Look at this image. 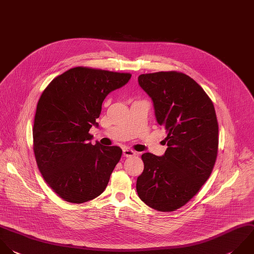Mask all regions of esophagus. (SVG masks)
<instances>
[{"label": "esophagus", "instance_id": "obj_1", "mask_svg": "<svg viewBox=\"0 0 254 254\" xmlns=\"http://www.w3.org/2000/svg\"><path fill=\"white\" fill-rule=\"evenodd\" d=\"M123 155H124V157H132V156L136 155V152L130 148H124Z\"/></svg>", "mask_w": 254, "mask_h": 254}]
</instances>
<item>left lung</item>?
Instances as JSON below:
<instances>
[{
	"label": "left lung",
	"instance_id": "1",
	"mask_svg": "<svg viewBox=\"0 0 254 254\" xmlns=\"http://www.w3.org/2000/svg\"><path fill=\"white\" fill-rule=\"evenodd\" d=\"M138 81L153 100L168 148L162 157L142 155L144 171L136 190L150 207L174 211L198 192L213 170L218 150L214 106L200 85L183 72L145 73Z\"/></svg>",
	"mask_w": 254,
	"mask_h": 254
}]
</instances>
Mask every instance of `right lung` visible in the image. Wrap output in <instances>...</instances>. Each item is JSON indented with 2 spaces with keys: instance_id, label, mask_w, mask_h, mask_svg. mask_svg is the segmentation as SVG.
Listing matches in <instances>:
<instances>
[{
  "instance_id": "obj_1",
  "label": "right lung",
  "mask_w": 254,
  "mask_h": 254,
  "mask_svg": "<svg viewBox=\"0 0 254 254\" xmlns=\"http://www.w3.org/2000/svg\"><path fill=\"white\" fill-rule=\"evenodd\" d=\"M131 74L76 66L57 76L43 91L35 115L33 149L48 186L63 199L82 203L105 190L122 150L92 145L102 102Z\"/></svg>"
}]
</instances>
